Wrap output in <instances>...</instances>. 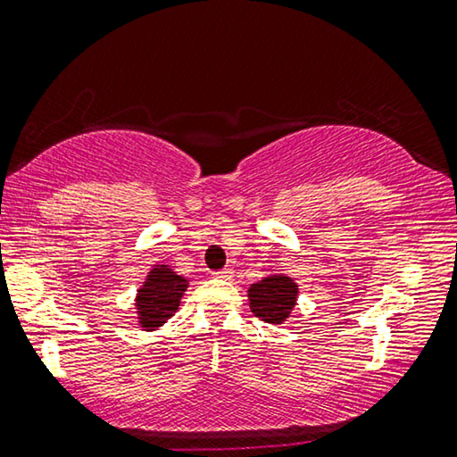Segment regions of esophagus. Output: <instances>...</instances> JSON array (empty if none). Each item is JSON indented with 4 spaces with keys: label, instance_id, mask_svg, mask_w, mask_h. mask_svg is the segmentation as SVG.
I'll list each match as a JSON object with an SVG mask.
<instances>
[{
    "label": "esophagus",
    "instance_id": "34e87169",
    "mask_svg": "<svg viewBox=\"0 0 457 457\" xmlns=\"http://www.w3.org/2000/svg\"><path fill=\"white\" fill-rule=\"evenodd\" d=\"M212 277H214V278H220V280H228V278H233V268H222V270L214 272V274H212Z\"/></svg>",
    "mask_w": 457,
    "mask_h": 457
}]
</instances>
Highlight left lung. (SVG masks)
Here are the masks:
<instances>
[{"mask_svg":"<svg viewBox=\"0 0 457 457\" xmlns=\"http://www.w3.org/2000/svg\"><path fill=\"white\" fill-rule=\"evenodd\" d=\"M247 297L255 316L270 324H285L297 305L299 285L289 274L274 272L249 285Z\"/></svg>","mask_w":457,"mask_h":457,"instance_id":"left-lung-1","label":"left lung"}]
</instances>
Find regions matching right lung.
<instances>
[{
  "label": "right lung",
  "mask_w": 457,
  "mask_h": 457,
  "mask_svg": "<svg viewBox=\"0 0 457 457\" xmlns=\"http://www.w3.org/2000/svg\"><path fill=\"white\" fill-rule=\"evenodd\" d=\"M189 278L168 264H154L135 295V314L141 330H158L177 314Z\"/></svg>",
  "instance_id": "right-lung-1"
}]
</instances>
